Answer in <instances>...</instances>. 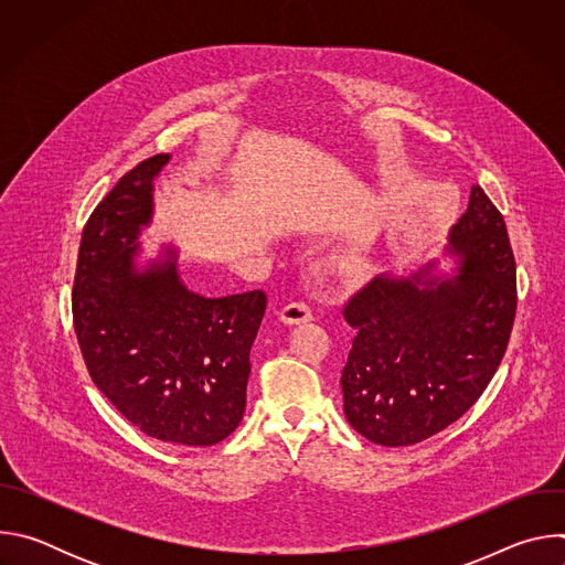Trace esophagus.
<instances>
[{"label":"esophagus","mask_w":565,"mask_h":565,"mask_svg":"<svg viewBox=\"0 0 565 565\" xmlns=\"http://www.w3.org/2000/svg\"><path fill=\"white\" fill-rule=\"evenodd\" d=\"M279 319L284 321V324H290V327H295V324H306V321L312 319V310H310V306L303 303V301H292V303H288V306L281 308Z\"/></svg>","instance_id":"34e87169"}]
</instances>
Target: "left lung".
Listing matches in <instances>:
<instances>
[{
  "label": "left lung",
  "instance_id": "1",
  "mask_svg": "<svg viewBox=\"0 0 565 565\" xmlns=\"http://www.w3.org/2000/svg\"><path fill=\"white\" fill-rule=\"evenodd\" d=\"M458 268L382 275L355 292L342 371L349 425L382 447H407L456 423L494 377L516 315V266L503 214L478 185L449 230Z\"/></svg>",
  "mask_w": 565,
  "mask_h": 565
}]
</instances>
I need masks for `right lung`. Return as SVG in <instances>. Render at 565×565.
<instances>
[{
  "label": "right lung",
  "instance_id": "1",
  "mask_svg": "<svg viewBox=\"0 0 565 565\" xmlns=\"http://www.w3.org/2000/svg\"><path fill=\"white\" fill-rule=\"evenodd\" d=\"M168 160L170 153L142 160L89 216L73 281V327L94 384L131 425L163 443L210 447L244 418L266 292H192L172 246L136 268L153 179Z\"/></svg>",
  "mask_w": 565,
  "mask_h": 565
}]
</instances>
